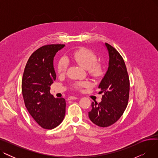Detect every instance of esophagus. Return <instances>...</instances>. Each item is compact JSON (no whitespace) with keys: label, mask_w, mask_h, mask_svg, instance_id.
<instances>
[{"label":"esophagus","mask_w":158,"mask_h":158,"mask_svg":"<svg viewBox=\"0 0 158 158\" xmlns=\"http://www.w3.org/2000/svg\"><path fill=\"white\" fill-rule=\"evenodd\" d=\"M77 97H74V96H70L68 99L69 100H75V99H77Z\"/></svg>","instance_id":"esophagus-1"}]
</instances>
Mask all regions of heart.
Listing matches in <instances>:
<instances>
[{
    "label": "heart",
    "mask_w": 158,
    "mask_h": 158,
    "mask_svg": "<svg viewBox=\"0 0 158 158\" xmlns=\"http://www.w3.org/2000/svg\"><path fill=\"white\" fill-rule=\"evenodd\" d=\"M73 60L81 67L86 69L89 76L96 79H101L105 74V68L104 64L101 62H97L98 57L92 50L81 47L73 52L72 55ZM69 62L65 57H61L58 61L56 66V70L58 74L64 75L67 70ZM91 86V83L88 81H76L72 84V88L75 89L80 90L82 88H87Z\"/></svg>",
    "instance_id": "heart-1"
}]
</instances>
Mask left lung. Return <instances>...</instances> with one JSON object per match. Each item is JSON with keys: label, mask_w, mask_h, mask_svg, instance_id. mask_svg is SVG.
<instances>
[{"label": "left lung", "mask_w": 158, "mask_h": 158, "mask_svg": "<svg viewBox=\"0 0 158 158\" xmlns=\"http://www.w3.org/2000/svg\"><path fill=\"white\" fill-rule=\"evenodd\" d=\"M109 67L98 88L102 94L100 103L93 102L89 118L95 125L106 127L113 125L123 114L128 104L130 82L125 62L120 53L108 44Z\"/></svg>", "instance_id": "left-lung-1"}]
</instances>
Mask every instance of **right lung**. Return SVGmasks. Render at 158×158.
Returning <instances> with one entry per match:
<instances>
[{
  "label": "right lung",
  "mask_w": 158,
  "mask_h": 158,
  "mask_svg": "<svg viewBox=\"0 0 158 158\" xmlns=\"http://www.w3.org/2000/svg\"><path fill=\"white\" fill-rule=\"evenodd\" d=\"M64 46L51 44L38 48L29 57L23 74L22 92L25 106L38 125L45 129L59 126L65 115V99L55 98L50 92L56 78L54 57Z\"/></svg>",
  "instance_id": "right-lung-1"
}]
</instances>
